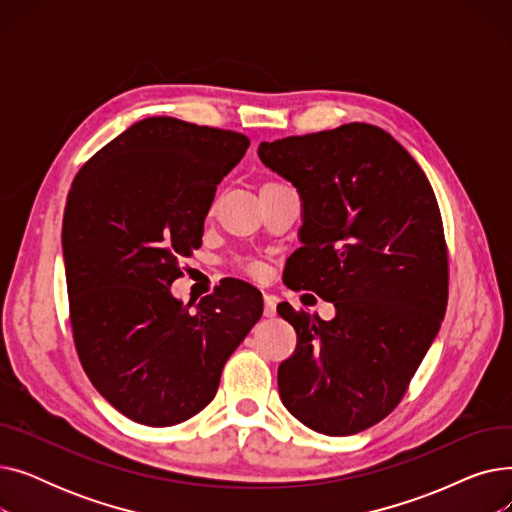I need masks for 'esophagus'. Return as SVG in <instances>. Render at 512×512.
Masks as SVG:
<instances>
[{"label":"esophagus","instance_id":"obj_1","mask_svg":"<svg viewBox=\"0 0 512 512\" xmlns=\"http://www.w3.org/2000/svg\"><path fill=\"white\" fill-rule=\"evenodd\" d=\"M263 315L265 317L276 315V297H272V294H263Z\"/></svg>","mask_w":512,"mask_h":512}]
</instances>
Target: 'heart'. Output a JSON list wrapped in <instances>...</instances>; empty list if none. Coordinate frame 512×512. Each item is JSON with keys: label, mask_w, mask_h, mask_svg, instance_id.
<instances>
[{"label": "heart", "mask_w": 512, "mask_h": 512, "mask_svg": "<svg viewBox=\"0 0 512 512\" xmlns=\"http://www.w3.org/2000/svg\"><path fill=\"white\" fill-rule=\"evenodd\" d=\"M242 265H245V270H247L249 274H253V276H263V272H265L263 265L257 263V261H245Z\"/></svg>", "instance_id": "b5f03b06"}]
</instances>
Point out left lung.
<instances>
[{
	"label": "left lung",
	"instance_id": "left-lung-1",
	"mask_svg": "<svg viewBox=\"0 0 512 512\" xmlns=\"http://www.w3.org/2000/svg\"><path fill=\"white\" fill-rule=\"evenodd\" d=\"M257 153L303 201L288 286L336 307L326 321L278 305L297 330L278 367L280 398L313 432H363L398 405L446 313L448 253L432 184L405 147L363 122L261 143Z\"/></svg>",
	"mask_w": 512,
	"mask_h": 512
}]
</instances>
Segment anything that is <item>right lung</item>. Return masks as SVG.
Returning <instances> with one entry per match:
<instances>
[{
  "instance_id": "right-lung-1",
  "label": "right lung",
  "mask_w": 512,
  "mask_h": 512,
  "mask_svg": "<svg viewBox=\"0 0 512 512\" xmlns=\"http://www.w3.org/2000/svg\"><path fill=\"white\" fill-rule=\"evenodd\" d=\"M245 134L155 116L126 128L76 174L62 251L74 344L97 392L128 419L168 427L213 400L263 313L261 292L220 284L195 309L170 286L201 247L215 188Z\"/></svg>"
}]
</instances>
